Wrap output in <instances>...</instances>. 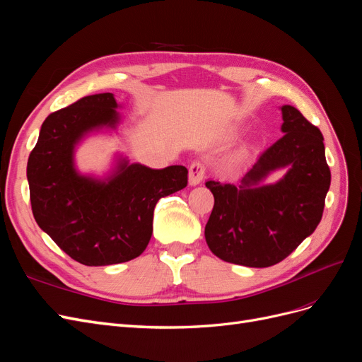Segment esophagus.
<instances>
[{
	"label": "esophagus",
	"mask_w": 362,
	"mask_h": 362,
	"mask_svg": "<svg viewBox=\"0 0 362 362\" xmlns=\"http://www.w3.org/2000/svg\"><path fill=\"white\" fill-rule=\"evenodd\" d=\"M205 175V164L199 160H194L189 168V182L190 185H198L202 182Z\"/></svg>",
	"instance_id": "esophagus-1"
}]
</instances>
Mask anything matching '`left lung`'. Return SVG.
I'll return each mask as SVG.
<instances>
[{"mask_svg":"<svg viewBox=\"0 0 362 362\" xmlns=\"http://www.w3.org/2000/svg\"><path fill=\"white\" fill-rule=\"evenodd\" d=\"M284 134L258 157L240 184L206 181L214 206L205 240L216 257L246 267H270L287 258L322 221L331 170L320 129L293 105H282ZM289 170L275 185L273 170Z\"/></svg>","mask_w":362,"mask_h":362,"instance_id":"1","label":"left lung"}]
</instances>
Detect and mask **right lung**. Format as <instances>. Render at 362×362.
<instances>
[{
  "label": "right lung",
  "instance_id": "obj_1",
  "mask_svg": "<svg viewBox=\"0 0 362 362\" xmlns=\"http://www.w3.org/2000/svg\"><path fill=\"white\" fill-rule=\"evenodd\" d=\"M113 93L84 96L51 113L27 163L31 210L42 231L84 266L137 258L149 243L157 202L187 185V169H151L120 158L105 180L80 175L75 145L90 131L116 128Z\"/></svg>",
  "mask_w": 362,
  "mask_h": 362
}]
</instances>
